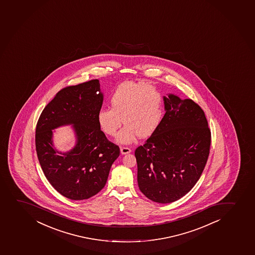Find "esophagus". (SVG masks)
Returning <instances> with one entry per match:
<instances>
[{"mask_svg": "<svg viewBox=\"0 0 255 255\" xmlns=\"http://www.w3.org/2000/svg\"><path fill=\"white\" fill-rule=\"evenodd\" d=\"M121 152L122 155H126V154H128V153L131 152V150H130L129 147H126V146H123V147H121Z\"/></svg>", "mask_w": 255, "mask_h": 255, "instance_id": "obj_1", "label": "esophagus"}]
</instances>
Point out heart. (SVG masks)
Here are the masks:
<instances>
[{"label":"heart","mask_w":255,"mask_h":255,"mask_svg":"<svg viewBox=\"0 0 255 255\" xmlns=\"http://www.w3.org/2000/svg\"><path fill=\"white\" fill-rule=\"evenodd\" d=\"M111 108L100 109L97 114L100 129L115 136L122 123L126 124L117 141L129 144L135 137L150 136L157 129L164 115V98L149 84L126 82L114 91Z\"/></svg>","instance_id":"b5f03b06"}]
</instances>
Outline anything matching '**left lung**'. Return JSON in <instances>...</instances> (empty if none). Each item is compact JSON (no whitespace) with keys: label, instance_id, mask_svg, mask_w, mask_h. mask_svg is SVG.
Segmentation results:
<instances>
[{"label":"left lung","instance_id":"obj_1","mask_svg":"<svg viewBox=\"0 0 255 255\" xmlns=\"http://www.w3.org/2000/svg\"><path fill=\"white\" fill-rule=\"evenodd\" d=\"M164 104L160 126L134 155L140 192L153 202L170 203L199 180L210 152L211 130L193 100L169 95Z\"/></svg>","mask_w":255,"mask_h":255}]
</instances>
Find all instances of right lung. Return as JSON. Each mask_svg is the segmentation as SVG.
<instances>
[{
    "label": "right lung",
    "mask_w": 255,
    "mask_h": 255,
    "mask_svg": "<svg viewBox=\"0 0 255 255\" xmlns=\"http://www.w3.org/2000/svg\"><path fill=\"white\" fill-rule=\"evenodd\" d=\"M103 94L98 79L63 88L43 109L35 134L42 171L57 192L71 200L88 199L105 187L118 145L100 129L97 114ZM74 124L77 144L66 153L53 148L52 129Z\"/></svg>",
    "instance_id": "1"
}]
</instances>
